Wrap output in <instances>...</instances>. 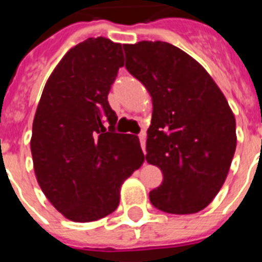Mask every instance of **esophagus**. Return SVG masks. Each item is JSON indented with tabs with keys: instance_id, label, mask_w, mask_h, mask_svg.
Returning <instances> with one entry per match:
<instances>
[{
	"instance_id": "esophagus-1",
	"label": "esophagus",
	"mask_w": 262,
	"mask_h": 262,
	"mask_svg": "<svg viewBox=\"0 0 262 262\" xmlns=\"http://www.w3.org/2000/svg\"><path fill=\"white\" fill-rule=\"evenodd\" d=\"M139 139H140V144H141V148H143V151L145 152V135L141 133V135L139 136Z\"/></svg>"
}]
</instances>
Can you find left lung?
I'll return each mask as SVG.
<instances>
[{"label":"left lung","instance_id":"obj_1","mask_svg":"<svg viewBox=\"0 0 262 262\" xmlns=\"http://www.w3.org/2000/svg\"><path fill=\"white\" fill-rule=\"evenodd\" d=\"M125 67L152 98L148 163L163 172L152 205L189 215L209 205L223 186L236 148L227 99L194 58L167 42L123 45Z\"/></svg>","mask_w":262,"mask_h":262}]
</instances>
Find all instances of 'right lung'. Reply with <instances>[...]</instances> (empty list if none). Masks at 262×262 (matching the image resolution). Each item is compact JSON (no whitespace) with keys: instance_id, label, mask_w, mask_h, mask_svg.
<instances>
[{"instance_id":"add662e5","label":"right lung","mask_w":262,"mask_h":262,"mask_svg":"<svg viewBox=\"0 0 262 262\" xmlns=\"http://www.w3.org/2000/svg\"><path fill=\"white\" fill-rule=\"evenodd\" d=\"M121 67L119 43L88 38L55 67L35 113V175L53 207L72 222L114 212L123 181L144 162L139 137L115 133L117 114L107 100Z\"/></svg>"}]
</instances>
